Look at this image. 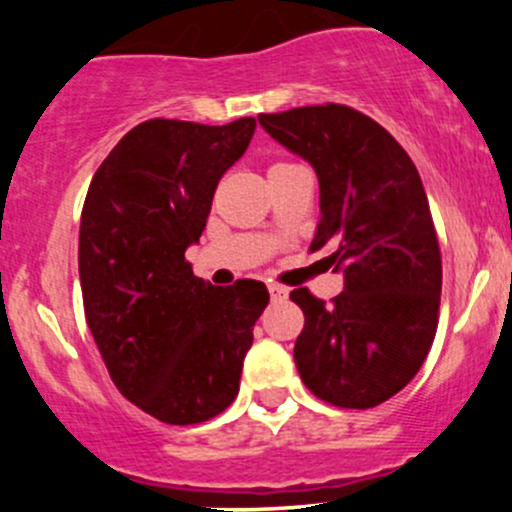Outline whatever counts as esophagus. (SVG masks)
I'll return each instance as SVG.
<instances>
[{"instance_id":"esophagus-1","label":"esophagus","mask_w":512,"mask_h":512,"mask_svg":"<svg viewBox=\"0 0 512 512\" xmlns=\"http://www.w3.org/2000/svg\"><path fill=\"white\" fill-rule=\"evenodd\" d=\"M267 289H269V296H272V301H286V298H289V289H286V286L269 284Z\"/></svg>"}]
</instances>
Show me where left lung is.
I'll list each match as a JSON object with an SVG mask.
<instances>
[{"instance_id": "obj_1", "label": "left lung", "mask_w": 512, "mask_h": 512, "mask_svg": "<svg viewBox=\"0 0 512 512\" xmlns=\"http://www.w3.org/2000/svg\"><path fill=\"white\" fill-rule=\"evenodd\" d=\"M257 120L315 168L320 223L310 250H330L322 262L344 274L332 303L291 291L305 315L298 373L322 402L378 407L419 373L438 327L443 264L419 170L385 127L349 105Z\"/></svg>"}]
</instances>
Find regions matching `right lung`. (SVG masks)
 <instances>
[{
    "instance_id": "add662e5",
    "label": "right lung",
    "mask_w": 512,
    "mask_h": 512,
    "mask_svg": "<svg viewBox=\"0 0 512 512\" xmlns=\"http://www.w3.org/2000/svg\"><path fill=\"white\" fill-rule=\"evenodd\" d=\"M255 127V117L221 127L146 120L88 185L79 231L88 330L117 390L163 424H202L236 399L269 303L262 281L221 289L185 260Z\"/></svg>"
}]
</instances>
